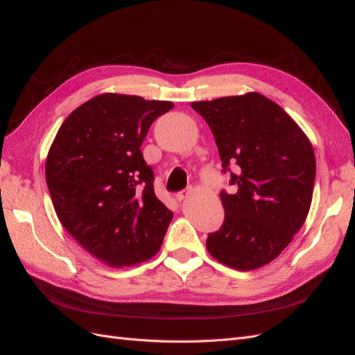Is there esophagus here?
<instances>
[{
  "label": "esophagus",
  "instance_id": "34e87169",
  "mask_svg": "<svg viewBox=\"0 0 355 355\" xmlns=\"http://www.w3.org/2000/svg\"><path fill=\"white\" fill-rule=\"evenodd\" d=\"M191 189H184V191H180V192H178L176 194V200L178 201H184V200H187L189 196H191Z\"/></svg>",
  "mask_w": 355,
  "mask_h": 355
}]
</instances>
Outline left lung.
Instances as JSON below:
<instances>
[{
	"mask_svg": "<svg viewBox=\"0 0 355 355\" xmlns=\"http://www.w3.org/2000/svg\"><path fill=\"white\" fill-rule=\"evenodd\" d=\"M214 136L234 194L220 192L225 222L207 250L239 271L274 261L302 228L313 201L315 155L308 136L280 105L250 92L192 102Z\"/></svg>",
	"mask_w": 355,
	"mask_h": 355,
	"instance_id": "1",
	"label": "left lung"
}]
</instances>
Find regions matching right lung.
<instances>
[{
    "mask_svg": "<svg viewBox=\"0 0 355 355\" xmlns=\"http://www.w3.org/2000/svg\"><path fill=\"white\" fill-rule=\"evenodd\" d=\"M168 101L103 93L60 125L46 159V180L60 223L111 268L142 263L159 250L173 218L154 192L141 145Z\"/></svg>",
    "mask_w": 355,
    "mask_h": 355,
    "instance_id": "1",
    "label": "right lung"
}]
</instances>
